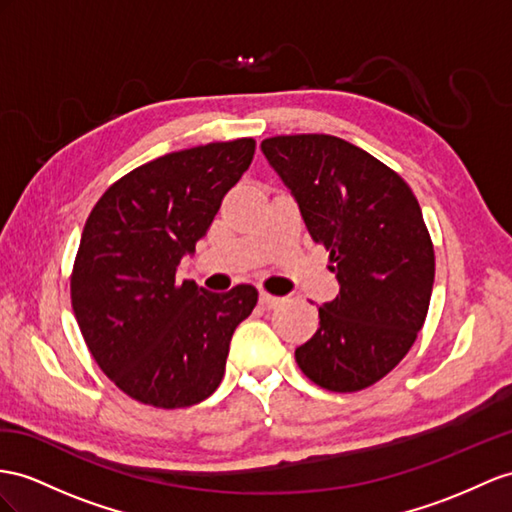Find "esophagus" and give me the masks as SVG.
Listing matches in <instances>:
<instances>
[{
  "label": "esophagus",
  "mask_w": 512,
  "mask_h": 512,
  "mask_svg": "<svg viewBox=\"0 0 512 512\" xmlns=\"http://www.w3.org/2000/svg\"><path fill=\"white\" fill-rule=\"evenodd\" d=\"M259 303L264 305V307H277V305L281 303V298H279V296H272V294L261 290V292H259Z\"/></svg>",
  "instance_id": "34e87169"
}]
</instances>
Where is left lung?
Here are the masks:
<instances>
[{
  "label": "left lung",
  "instance_id": "8db88e82",
  "mask_svg": "<svg viewBox=\"0 0 512 512\" xmlns=\"http://www.w3.org/2000/svg\"><path fill=\"white\" fill-rule=\"evenodd\" d=\"M311 238L331 253L339 294L296 348L307 378L329 391L381 381L422 331L435 283V251L411 188L376 157L324 134L261 142Z\"/></svg>",
  "mask_w": 512,
  "mask_h": 512
}]
</instances>
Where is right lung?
Listing matches in <instances>:
<instances>
[{
	"instance_id": "obj_1",
	"label": "right lung",
	"mask_w": 512,
	"mask_h": 512,
	"mask_svg": "<svg viewBox=\"0 0 512 512\" xmlns=\"http://www.w3.org/2000/svg\"><path fill=\"white\" fill-rule=\"evenodd\" d=\"M253 153L255 140L240 138L162 155L116 181L90 212L71 277L73 311L90 355L129 398L181 409L220 385L257 290L216 294L179 281L177 270Z\"/></svg>"
}]
</instances>
